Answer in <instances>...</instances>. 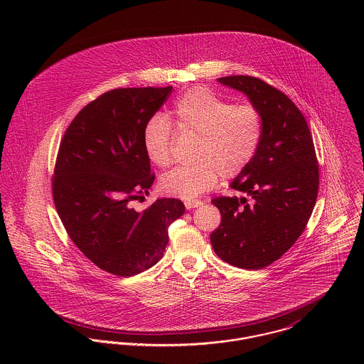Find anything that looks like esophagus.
Listing matches in <instances>:
<instances>
[{
	"mask_svg": "<svg viewBox=\"0 0 364 364\" xmlns=\"http://www.w3.org/2000/svg\"><path fill=\"white\" fill-rule=\"evenodd\" d=\"M202 205H203V202H200V200H186L185 202V208H188V210L199 208Z\"/></svg>",
	"mask_w": 364,
	"mask_h": 364,
	"instance_id": "esophagus-1",
	"label": "esophagus"
}]
</instances>
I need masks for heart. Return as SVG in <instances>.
Here are the masks:
<instances>
[{
	"label": "heart",
	"instance_id": "b5f03b06",
	"mask_svg": "<svg viewBox=\"0 0 364 364\" xmlns=\"http://www.w3.org/2000/svg\"><path fill=\"white\" fill-rule=\"evenodd\" d=\"M179 133L198 137L193 159L185 166L162 175L159 188L179 199H195L217 186L221 178L238 176L257 156L263 123L257 106L232 104L205 87L186 91L171 112ZM173 130L171 123L156 114L143 129L146 156L159 168L172 162Z\"/></svg>",
	"mask_w": 364,
	"mask_h": 364
}]
</instances>
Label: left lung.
<instances>
[{"label": "left lung", "instance_id": "8db88e82", "mask_svg": "<svg viewBox=\"0 0 364 364\" xmlns=\"http://www.w3.org/2000/svg\"><path fill=\"white\" fill-rule=\"evenodd\" d=\"M218 82L244 92L263 123L257 156L232 181L247 198H214L221 224L210 235L220 259L250 270L283 257L304 231L318 196L319 169L306 117L277 88L251 75Z\"/></svg>", "mask_w": 364, "mask_h": 364}]
</instances>
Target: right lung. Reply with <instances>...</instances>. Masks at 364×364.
Segmentation results:
<instances>
[{
	"instance_id": "obj_1",
	"label": "right lung",
	"mask_w": 364,
	"mask_h": 364,
	"mask_svg": "<svg viewBox=\"0 0 364 364\" xmlns=\"http://www.w3.org/2000/svg\"><path fill=\"white\" fill-rule=\"evenodd\" d=\"M171 92L172 87L107 91L78 112L58 147L52 191L60 220L75 247L116 276L154 266L168 227L185 213L179 199L132 208L156 179L143 129Z\"/></svg>"
}]
</instances>
